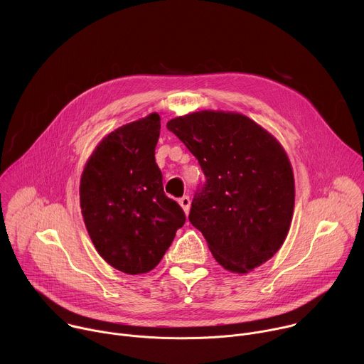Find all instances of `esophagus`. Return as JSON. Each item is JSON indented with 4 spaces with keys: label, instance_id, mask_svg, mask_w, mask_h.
Here are the masks:
<instances>
[{
    "label": "esophagus",
    "instance_id": "34e87169",
    "mask_svg": "<svg viewBox=\"0 0 364 364\" xmlns=\"http://www.w3.org/2000/svg\"><path fill=\"white\" fill-rule=\"evenodd\" d=\"M178 204L181 205V209L184 210V213L188 215V212H190V197L188 196H183L181 198H178Z\"/></svg>",
    "mask_w": 364,
    "mask_h": 364
}]
</instances>
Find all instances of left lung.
I'll list each match as a JSON object with an SVG mask.
<instances>
[{
  "label": "left lung",
  "instance_id": "8db88e82",
  "mask_svg": "<svg viewBox=\"0 0 364 364\" xmlns=\"http://www.w3.org/2000/svg\"><path fill=\"white\" fill-rule=\"evenodd\" d=\"M167 128L205 176L188 220L219 265L247 274L269 261L287 239L295 203L292 167L279 141L237 112H191Z\"/></svg>",
  "mask_w": 364,
  "mask_h": 364
}]
</instances>
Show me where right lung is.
Instances as JSON below:
<instances>
[{"label":"right lung","instance_id":"1","mask_svg":"<svg viewBox=\"0 0 364 364\" xmlns=\"http://www.w3.org/2000/svg\"><path fill=\"white\" fill-rule=\"evenodd\" d=\"M160 115L119 127L103 138L80 177V209L97 253L128 275L160 264L186 216L164 194L155 163Z\"/></svg>","mask_w":364,"mask_h":364}]
</instances>
